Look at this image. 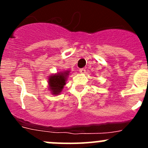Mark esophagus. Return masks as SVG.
<instances>
[{"mask_svg": "<svg viewBox=\"0 0 148 148\" xmlns=\"http://www.w3.org/2000/svg\"><path fill=\"white\" fill-rule=\"evenodd\" d=\"M79 72L81 73V74H84V73H86V70H85V69H79Z\"/></svg>", "mask_w": 148, "mask_h": 148, "instance_id": "34e87169", "label": "esophagus"}]
</instances>
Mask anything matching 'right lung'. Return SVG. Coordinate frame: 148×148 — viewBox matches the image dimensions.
Instances as JSON below:
<instances>
[{"mask_svg":"<svg viewBox=\"0 0 148 148\" xmlns=\"http://www.w3.org/2000/svg\"><path fill=\"white\" fill-rule=\"evenodd\" d=\"M69 71H64L52 74L49 78V88L52 95H59L66 84Z\"/></svg>","mask_w":148,"mask_h":148,"instance_id":"1","label":"right lung"}]
</instances>
